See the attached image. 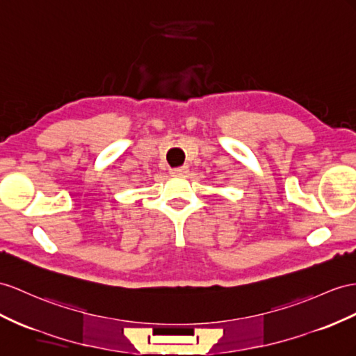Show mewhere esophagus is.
<instances>
[{
    "label": "esophagus",
    "instance_id": "1",
    "mask_svg": "<svg viewBox=\"0 0 356 356\" xmlns=\"http://www.w3.org/2000/svg\"><path fill=\"white\" fill-rule=\"evenodd\" d=\"M188 171H189V168H188L186 165H184V167L171 168V170H170V175H171V176H185Z\"/></svg>",
    "mask_w": 356,
    "mask_h": 356
}]
</instances>
